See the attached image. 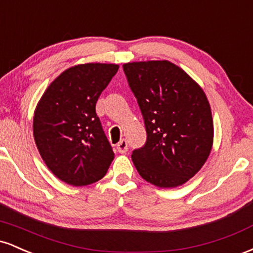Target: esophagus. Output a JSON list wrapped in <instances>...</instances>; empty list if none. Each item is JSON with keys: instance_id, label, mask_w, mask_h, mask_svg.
I'll list each match as a JSON object with an SVG mask.
<instances>
[{"instance_id": "1", "label": "esophagus", "mask_w": 253, "mask_h": 253, "mask_svg": "<svg viewBox=\"0 0 253 253\" xmlns=\"http://www.w3.org/2000/svg\"><path fill=\"white\" fill-rule=\"evenodd\" d=\"M117 150L118 152L120 153H126L127 150H128V144H127V141L123 139V140H120L117 145Z\"/></svg>"}]
</instances>
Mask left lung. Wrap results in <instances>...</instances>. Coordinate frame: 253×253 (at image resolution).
<instances>
[{"mask_svg":"<svg viewBox=\"0 0 253 253\" xmlns=\"http://www.w3.org/2000/svg\"><path fill=\"white\" fill-rule=\"evenodd\" d=\"M123 68L147 134L144 146L132 152L139 175L161 188L184 184L203 167L213 145L205 91L168 60L126 63Z\"/></svg>","mask_w":253,"mask_h":253,"instance_id":"1","label":"left lung"}]
</instances>
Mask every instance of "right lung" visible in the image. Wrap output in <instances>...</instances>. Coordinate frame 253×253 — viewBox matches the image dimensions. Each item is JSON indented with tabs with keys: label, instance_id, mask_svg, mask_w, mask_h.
Instances as JSON below:
<instances>
[{
	"label": "right lung",
	"instance_id": "obj_1",
	"mask_svg": "<svg viewBox=\"0 0 253 253\" xmlns=\"http://www.w3.org/2000/svg\"><path fill=\"white\" fill-rule=\"evenodd\" d=\"M117 64L72 66L52 82L38 103L33 135L54 176L81 187L106 175L114 152L96 115V102L118 72Z\"/></svg>",
	"mask_w": 253,
	"mask_h": 253
}]
</instances>
